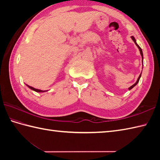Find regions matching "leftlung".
I'll return each mask as SVG.
<instances>
[{"mask_svg": "<svg viewBox=\"0 0 160 160\" xmlns=\"http://www.w3.org/2000/svg\"><path fill=\"white\" fill-rule=\"evenodd\" d=\"M131 38H132V40H133V42H135V45H136V46L138 47V49H139V50H140V54H141V56H142V64H143V53H142V49L140 48V47L139 46L138 44H137V42H136V40H135V38L133 36H131ZM142 69H143V67H142ZM141 75H142V72H141V73H140V76L138 77V80H137V81H136V82H135L134 84H132V85L131 86V87H130L128 88V90H131V89H132V88H133L135 85H136V84L139 82V80H140V77H141Z\"/></svg>", "mask_w": 160, "mask_h": 160, "instance_id": "8db88e82", "label": "left lung"}]
</instances>
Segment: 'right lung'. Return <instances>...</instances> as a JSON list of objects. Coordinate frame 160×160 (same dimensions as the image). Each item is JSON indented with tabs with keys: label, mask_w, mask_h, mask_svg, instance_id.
Masks as SVG:
<instances>
[{
	"label": "right lung",
	"mask_w": 160,
	"mask_h": 160,
	"mask_svg": "<svg viewBox=\"0 0 160 160\" xmlns=\"http://www.w3.org/2000/svg\"><path fill=\"white\" fill-rule=\"evenodd\" d=\"M27 86H28L29 89H31L32 90H33V91H36V92H45L46 91H42V90H40V89H35V88H33V87H30V86H29V85H28V84H27Z\"/></svg>",
	"instance_id": "1"
}]
</instances>
